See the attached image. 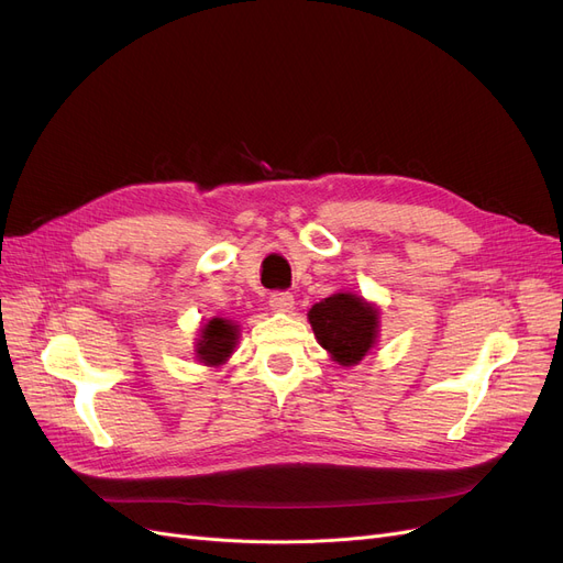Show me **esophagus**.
Here are the masks:
<instances>
[{
  "label": "esophagus",
  "instance_id": "1",
  "mask_svg": "<svg viewBox=\"0 0 563 563\" xmlns=\"http://www.w3.org/2000/svg\"><path fill=\"white\" fill-rule=\"evenodd\" d=\"M268 306L274 313H289L295 308V297L289 292H274L268 299Z\"/></svg>",
  "mask_w": 563,
  "mask_h": 563
}]
</instances>
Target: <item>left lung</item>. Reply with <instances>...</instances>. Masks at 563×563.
I'll use <instances>...</instances> for the list:
<instances>
[{
  "label": "left lung",
  "mask_w": 563,
  "mask_h": 563,
  "mask_svg": "<svg viewBox=\"0 0 563 563\" xmlns=\"http://www.w3.org/2000/svg\"><path fill=\"white\" fill-rule=\"evenodd\" d=\"M318 343L341 366H357L380 339V310L355 292H336L308 310Z\"/></svg>",
  "instance_id": "1"
}]
</instances>
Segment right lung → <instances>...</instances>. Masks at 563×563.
Returning <instances> with one entry per match:
<instances>
[{
  "label": "right lung",
  "mask_w": 563,
  "mask_h": 563,
  "mask_svg": "<svg viewBox=\"0 0 563 563\" xmlns=\"http://www.w3.org/2000/svg\"><path fill=\"white\" fill-rule=\"evenodd\" d=\"M241 336V327L234 320L211 318L199 329V339L195 343V357L203 366H222L234 355V347Z\"/></svg>",
  "instance_id": "right-lung-1"
}]
</instances>
